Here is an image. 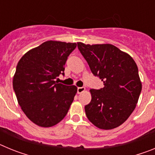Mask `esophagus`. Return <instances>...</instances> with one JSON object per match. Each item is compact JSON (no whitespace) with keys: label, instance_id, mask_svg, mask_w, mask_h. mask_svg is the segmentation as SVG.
<instances>
[{"label":"esophagus","instance_id":"esophagus-1","mask_svg":"<svg viewBox=\"0 0 155 155\" xmlns=\"http://www.w3.org/2000/svg\"><path fill=\"white\" fill-rule=\"evenodd\" d=\"M84 90H85V87H78V94H81V93H82L83 91H84Z\"/></svg>","mask_w":155,"mask_h":155}]
</instances>
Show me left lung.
Here are the masks:
<instances>
[{"label":"left lung","mask_w":155,"mask_h":155,"mask_svg":"<svg viewBox=\"0 0 155 155\" xmlns=\"http://www.w3.org/2000/svg\"><path fill=\"white\" fill-rule=\"evenodd\" d=\"M91 72L104 83L91 89V100L84 106L87 119L95 127L111 130L123 124L133 113L141 92L138 68L134 59L111 44L78 42Z\"/></svg>","instance_id":"obj_1"}]
</instances>
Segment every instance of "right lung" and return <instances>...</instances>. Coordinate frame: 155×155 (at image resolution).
<instances>
[{"mask_svg":"<svg viewBox=\"0 0 155 155\" xmlns=\"http://www.w3.org/2000/svg\"><path fill=\"white\" fill-rule=\"evenodd\" d=\"M76 46V43L47 41L27 52L18 63L14 91L25 114L39 127L60 123L73 102L76 86L55 79L64 75L66 61Z\"/></svg>","mask_w":155,"mask_h":155,"instance_id":"obj_1","label":"right lung"}]
</instances>
